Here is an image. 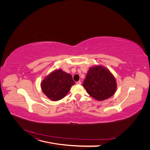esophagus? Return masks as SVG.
Returning a JSON list of instances; mask_svg holds the SVG:
<instances>
[{"label": "esophagus", "instance_id": "1", "mask_svg": "<svg viewBox=\"0 0 150 150\" xmlns=\"http://www.w3.org/2000/svg\"><path fill=\"white\" fill-rule=\"evenodd\" d=\"M76 84H81V81H78L76 82Z\"/></svg>", "mask_w": 150, "mask_h": 150}]
</instances>
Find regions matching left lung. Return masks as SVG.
Segmentation results:
<instances>
[{
    "label": "left lung",
    "mask_w": 150,
    "mask_h": 150,
    "mask_svg": "<svg viewBox=\"0 0 150 150\" xmlns=\"http://www.w3.org/2000/svg\"><path fill=\"white\" fill-rule=\"evenodd\" d=\"M83 86L89 95L98 101L112 97L117 87L114 75L101 65L93 66L89 69Z\"/></svg>",
    "instance_id": "1"
}]
</instances>
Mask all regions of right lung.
<instances>
[{
	"mask_svg": "<svg viewBox=\"0 0 150 150\" xmlns=\"http://www.w3.org/2000/svg\"><path fill=\"white\" fill-rule=\"evenodd\" d=\"M74 84L72 75L58 69L44 77L41 83V88L50 100L58 101L67 95Z\"/></svg>",
	"mask_w": 150,
	"mask_h": 150,
	"instance_id": "right-lung-1",
	"label": "right lung"
}]
</instances>
